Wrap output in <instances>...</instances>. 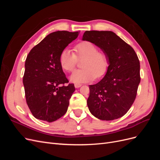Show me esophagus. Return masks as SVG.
<instances>
[{
  "mask_svg": "<svg viewBox=\"0 0 160 160\" xmlns=\"http://www.w3.org/2000/svg\"><path fill=\"white\" fill-rule=\"evenodd\" d=\"M81 85H82L81 84H78V83H76V84H75V88H80V87H81Z\"/></svg>",
  "mask_w": 160,
  "mask_h": 160,
  "instance_id": "1",
  "label": "esophagus"
}]
</instances>
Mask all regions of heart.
I'll return each mask as SVG.
<instances>
[{"label":"heart","mask_w":160,"mask_h":160,"mask_svg":"<svg viewBox=\"0 0 160 160\" xmlns=\"http://www.w3.org/2000/svg\"><path fill=\"white\" fill-rule=\"evenodd\" d=\"M75 53L68 49L62 50L59 57L61 68L68 72L73 71L77 59H82L81 66L83 69L72 72L70 79L75 83H87L99 78L107 72L109 60L107 52L98 50V48L90 41H82L75 46Z\"/></svg>","instance_id":"b5f03b06"}]
</instances>
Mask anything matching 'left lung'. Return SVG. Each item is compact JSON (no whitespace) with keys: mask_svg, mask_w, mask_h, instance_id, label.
Segmentation results:
<instances>
[{"mask_svg":"<svg viewBox=\"0 0 160 160\" xmlns=\"http://www.w3.org/2000/svg\"><path fill=\"white\" fill-rule=\"evenodd\" d=\"M83 40L107 52L109 66L103 78L89 85L88 106L101 120L122 117L132 107L140 83V65L134 49L112 31H88Z\"/></svg>","mask_w":160,"mask_h":160,"instance_id":"1","label":"left lung"}]
</instances>
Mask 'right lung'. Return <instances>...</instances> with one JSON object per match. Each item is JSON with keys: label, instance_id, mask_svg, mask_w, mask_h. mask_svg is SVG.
Instances as JSON below:
<instances>
[{"label": "right lung", "instance_id": "right-lung-1", "mask_svg": "<svg viewBox=\"0 0 160 160\" xmlns=\"http://www.w3.org/2000/svg\"><path fill=\"white\" fill-rule=\"evenodd\" d=\"M79 35L78 32L57 31L34 47L25 61L23 76L28 107L35 118L52 122L63 116L75 90L68 83L59 64L61 52Z\"/></svg>", "mask_w": 160, "mask_h": 160}]
</instances>
